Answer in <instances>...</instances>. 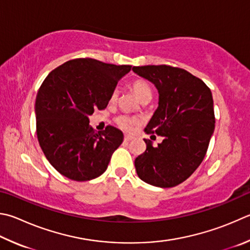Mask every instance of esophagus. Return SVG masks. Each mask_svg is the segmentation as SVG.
<instances>
[{"instance_id":"34e87169","label":"esophagus","mask_w":250,"mask_h":250,"mask_svg":"<svg viewBox=\"0 0 250 250\" xmlns=\"http://www.w3.org/2000/svg\"><path fill=\"white\" fill-rule=\"evenodd\" d=\"M133 139V137L132 135H129V134H125V138H124V140H125V142H129V141H131Z\"/></svg>"}]
</instances>
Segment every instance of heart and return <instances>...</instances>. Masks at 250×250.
Instances as JSON below:
<instances>
[{
  "instance_id": "obj_1",
  "label": "heart",
  "mask_w": 250,
  "mask_h": 250,
  "mask_svg": "<svg viewBox=\"0 0 250 250\" xmlns=\"http://www.w3.org/2000/svg\"><path fill=\"white\" fill-rule=\"evenodd\" d=\"M131 88L137 95V97L140 99L141 102H148L149 99L152 98V88L151 86L148 85L147 82L143 80H137L134 81L132 84H131ZM119 96V92L118 89H115L111 94V102H116ZM117 124L118 125L122 128L124 130H130L134 125H137V119L133 117H129L126 115H121L117 118Z\"/></svg>"
}]
</instances>
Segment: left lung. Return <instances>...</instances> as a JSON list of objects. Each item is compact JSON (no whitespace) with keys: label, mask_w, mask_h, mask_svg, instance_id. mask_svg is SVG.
Masks as SVG:
<instances>
[{"label":"left lung","mask_w":250,"mask_h":250,"mask_svg":"<svg viewBox=\"0 0 250 250\" xmlns=\"http://www.w3.org/2000/svg\"><path fill=\"white\" fill-rule=\"evenodd\" d=\"M158 92V107L145 128L163 142L135 158L137 174L144 183L160 188L179 185L193 174L203 161L214 132L215 118L210 88L200 79L169 65L133 66Z\"/></svg>","instance_id":"1"}]
</instances>
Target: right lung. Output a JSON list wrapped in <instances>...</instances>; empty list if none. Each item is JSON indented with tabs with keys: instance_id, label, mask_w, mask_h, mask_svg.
I'll use <instances>...</instances> for the list:
<instances>
[{
	"instance_id": "obj_1",
	"label": "right lung",
	"mask_w": 250,
	"mask_h": 250,
	"mask_svg": "<svg viewBox=\"0 0 250 250\" xmlns=\"http://www.w3.org/2000/svg\"><path fill=\"white\" fill-rule=\"evenodd\" d=\"M131 67L75 59L50 72L40 86L35 104L38 141L50 164L66 178L87 181L106 171L124 133L111 125L96 132L88 117L105 109Z\"/></svg>"
}]
</instances>
